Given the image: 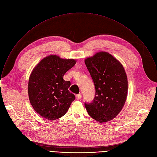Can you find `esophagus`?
<instances>
[{
	"mask_svg": "<svg viewBox=\"0 0 157 157\" xmlns=\"http://www.w3.org/2000/svg\"><path fill=\"white\" fill-rule=\"evenodd\" d=\"M81 98H82V95L81 94H76V99H78V100H79V99H81Z\"/></svg>",
	"mask_w": 157,
	"mask_h": 157,
	"instance_id": "obj_1",
	"label": "esophagus"
}]
</instances>
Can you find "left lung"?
<instances>
[{"instance_id":"left-lung-1","label":"left lung","mask_w":157,"mask_h":157,"mask_svg":"<svg viewBox=\"0 0 157 157\" xmlns=\"http://www.w3.org/2000/svg\"><path fill=\"white\" fill-rule=\"evenodd\" d=\"M96 89L94 101L85 104L89 115L105 123L123 109L127 96L128 81L123 65L111 54L99 52L85 59Z\"/></svg>"}]
</instances>
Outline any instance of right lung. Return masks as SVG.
<instances>
[{
  "mask_svg": "<svg viewBox=\"0 0 157 157\" xmlns=\"http://www.w3.org/2000/svg\"><path fill=\"white\" fill-rule=\"evenodd\" d=\"M76 63L74 59L50 55L33 69L28 86L29 100L34 111L43 118H60L75 100L74 94L68 91L70 82L63 80V76Z\"/></svg>",
  "mask_w": 157,
  "mask_h": 157,
  "instance_id": "1",
  "label": "right lung"
}]
</instances>
